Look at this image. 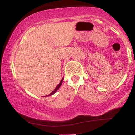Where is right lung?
I'll use <instances>...</instances> for the list:
<instances>
[{"instance_id":"right-lung-1","label":"right lung","mask_w":135,"mask_h":135,"mask_svg":"<svg viewBox=\"0 0 135 135\" xmlns=\"http://www.w3.org/2000/svg\"><path fill=\"white\" fill-rule=\"evenodd\" d=\"M63 78L62 79H61V81H60V83L58 84V86H56V88H55V89H54V91H52V92L51 93H50V94H49V96H51V95H52V94H55V93H56V91H58V89H59V88H60V86H61V84H62V83H63ZM49 95H47V96H49Z\"/></svg>"}]
</instances>
